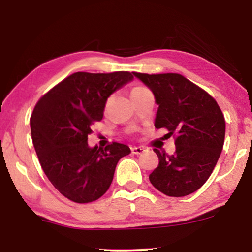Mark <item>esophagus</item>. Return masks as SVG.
I'll return each mask as SVG.
<instances>
[{
  "mask_svg": "<svg viewBox=\"0 0 252 252\" xmlns=\"http://www.w3.org/2000/svg\"><path fill=\"white\" fill-rule=\"evenodd\" d=\"M130 150H132V154L134 155H141L142 153H144V148L142 147H133Z\"/></svg>",
  "mask_w": 252,
  "mask_h": 252,
  "instance_id": "34e87169",
  "label": "esophagus"
}]
</instances>
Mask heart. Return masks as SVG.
I'll return each instance as SVG.
<instances>
[{
	"label": "heart",
	"instance_id": "1",
	"mask_svg": "<svg viewBox=\"0 0 252 252\" xmlns=\"http://www.w3.org/2000/svg\"><path fill=\"white\" fill-rule=\"evenodd\" d=\"M140 88H142V87H136V88H134V89H140ZM134 89H133V91H134Z\"/></svg>",
	"mask_w": 252,
	"mask_h": 252
}]
</instances>
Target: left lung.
I'll return each mask as SVG.
<instances>
[{
	"instance_id": "8db88e82",
	"label": "left lung",
	"mask_w": 252,
	"mask_h": 252,
	"mask_svg": "<svg viewBox=\"0 0 252 252\" xmlns=\"http://www.w3.org/2000/svg\"><path fill=\"white\" fill-rule=\"evenodd\" d=\"M133 75L155 96V127L177 136L173 155L154 149L159 164L149 175L151 185L172 197L192 194L205 184L221 154L226 129L221 110L215 98L181 74Z\"/></svg>"
}]
</instances>
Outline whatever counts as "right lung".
<instances>
[{
  "label": "right lung",
  "mask_w": 252,
  "mask_h": 252,
  "mask_svg": "<svg viewBox=\"0 0 252 252\" xmlns=\"http://www.w3.org/2000/svg\"><path fill=\"white\" fill-rule=\"evenodd\" d=\"M134 79L129 72H77L50 89L31 116L33 146L41 167L55 188L75 203L103 196L128 146L113 142L88 146L92 125L103 118L106 99Z\"/></svg>",
  "instance_id": "right-lung-1"
}]
</instances>
